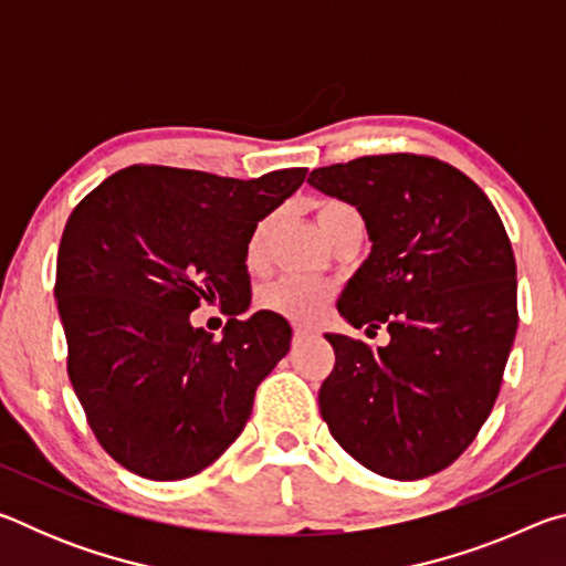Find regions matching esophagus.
<instances>
[{"mask_svg": "<svg viewBox=\"0 0 566 566\" xmlns=\"http://www.w3.org/2000/svg\"><path fill=\"white\" fill-rule=\"evenodd\" d=\"M314 334H317V329H312V327H302V324H296V327H294V342H304V339L314 337Z\"/></svg>", "mask_w": 566, "mask_h": 566, "instance_id": "obj_1", "label": "esophagus"}]
</instances>
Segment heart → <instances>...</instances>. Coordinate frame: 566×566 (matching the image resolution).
<instances>
[{
  "mask_svg": "<svg viewBox=\"0 0 566 566\" xmlns=\"http://www.w3.org/2000/svg\"><path fill=\"white\" fill-rule=\"evenodd\" d=\"M349 219H357V212L342 202H322L317 207V227L324 239H327L339 224L349 222ZM272 224H274L272 217H266L252 229V234H249V242H247L249 266H260L264 262L266 239H270ZM327 300H329V290L324 284L304 282V280H280L266 286L260 296V304L264 310L284 314V317L290 319L312 322L319 317Z\"/></svg>",
  "mask_w": 566,
  "mask_h": 566,
  "instance_id": "b5f03b06",
  "label": "heart"
}]
</instances>
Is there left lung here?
I'll list each match as a JSON object with an SVG mask.
<instances>
[{"label": "left lung", "instance_id": "1", "mask_svg": "<svg viewBox=\"0 0 566 566\" xmlns=\"http://www.w3.org/2000/svg\"><path fill=\"white\" fill-rule=\"evenodd\" d=\"M306 181L357 207L371 242L339 314L389 332L377 349L324 334L337 361L319 389L322 419L381 476L442 472L490 417L520 322L502 219L472 179L434 157H359Z\"/></svg>", "mask_w": 566, "mask_h": 566}]
</instances>
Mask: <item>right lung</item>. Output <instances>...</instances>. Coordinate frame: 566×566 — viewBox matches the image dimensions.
Here are the masks:
<instances>
[{
  "label": "right lung",
  "instance_id": "right-lung-1",
  "mask_svg": "<svg viewBox=\"0 0 566 566\" xmlns=\"http://www.w3.org/2000/svg\"><path fill=\"white\" fill-rule=\"evenodd\" d=\"M304 177V167L244 181L134 165L66 219L54 284L66 371L94 437L124 469L185 479L242 434L256 387L292 342L282 314L234 317L252 300L247 242ZM217 298L233 314L222 340L188 322Z\"/></svg>",
  "mask_w": 566,
  "mask_h": 566
}]
</instances>
